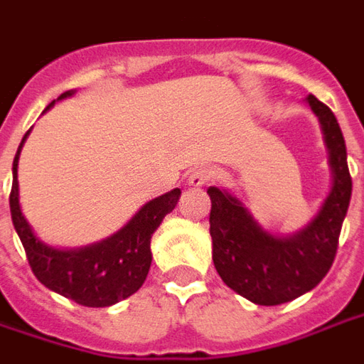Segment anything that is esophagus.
Segmentation results:
<instances>
[{"label": "esophagus", "mask_w": 364, "mask_h": 364, "mask_svg": "<svg viewBox=\"0 0 364 364\" xmlns=\"http://www.w3.org/2000/svg\"><path fill=\"white\" fill-rule=\"evenodd\" d=\"M214 173L208 169V167H195L193 171L189 173V183L191 187H203V185H208V183L213 181Z\"/></svg>", "instance_id": "34e87169"}]
</instances>
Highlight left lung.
I'll return each mask as SVG.
<instances>
[{"mask_svg":"<svg viewBox=\"0 0 364 364\" xmlns=\"http://www.w3.org/2000/svg\"><path fill=\"white\" fill-rule=\"evenodd\" d=\"M308 103L320 119L333 185L318 216L302 232L290 237L273 236L253 220L236 197L218 187L206 191L213 203L214 267L230 289L253 304L279 306L294 300L312 290L336 259L353 181L336 114L314 95H308Z\"/></svg>","mask_w":364,"mask_h":364,"instance_id":"left-lung-1","label":"left lung"}]
</instances>
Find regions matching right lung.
<instances>
[{"instance_id":"obj_1","label":"right lung","mask_w":364,"mask_h":364,"mask_svg":"<svg viewBox=\"0 0 364 364\" xmlns=\"http://www.w3.org/2000/svg\"><path fill=\"white\" fill-rule=\"evenodd\" d=\"M74 91L62 93L58 99L72 95ZM50 103L46 109H50ZM23 136L15 159H13V185L9 195L11 220L27 253L28 265L46 289L74 300L87 308H105L117 304L140 289L151 265L150 242L154 232L177 205L181 191L173 189L144 205L132 220L114 236L101 244L82 250H54L44 245L33 234L19 206V183L17 166Z\"/></svg>"}]
</instances>
